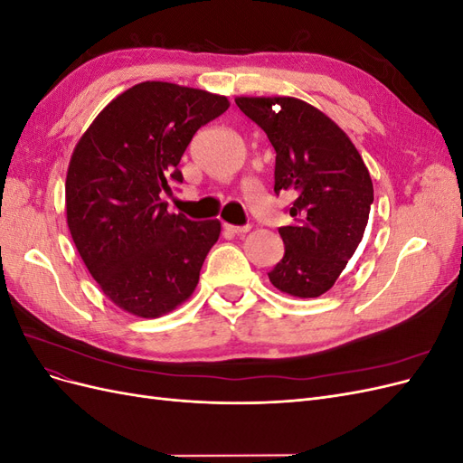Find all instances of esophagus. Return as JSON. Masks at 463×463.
<instances>
[{"mask_svg":"<svg viewBox=\"0 0 463 463\" xmlns=\"http://www.w3.org/2000/svg\"><path fill=\"white\" fill-rule=\"evenodd\" d=\"M223 228H226L228 232L235 233V235H241V233H247L250 230V226H232V223H223Z\"/></svg>","mask_w":463,"mask_h":463,"instance_id":"34e87169","label":"esophagus"}]
</instances>
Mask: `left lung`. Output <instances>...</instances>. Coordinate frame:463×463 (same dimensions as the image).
Here are the masks:
<instances>
[{"label":"left lung","instance_id":"8db88e82","mask_svg":"<svg viewBox=\"0 0 463 463\" xmlns=\"http://www.w3.org/2000/svg\"><path fill=\"white\" fill-rule=\"evenodd\" d=\"M235 104L276 150L274 193L293 191L291 226L279 228L286 253L269 278L309 299L326 293L365 233L373 181L349 137L326 114L291 96H237Z\"/></svg>","mask_w":463,"mask_h":463}]
</instances>
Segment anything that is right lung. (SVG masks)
<instances>
[{"mask_svg":"<svg viewBox=\"0 0 463 463\" xmlns=\"http://www.w3.org/2000/svg\"><path fill=\"white\" fill-rule=\"evenodd\" d=\"M230 108L226 96L145 80L114 98L71 154L67 226L90 276L119 309L158 318L199 284L220 220L167 213L160 193L193 135Z\"/></svg>","mask_w":463,"mask_h":463,"instance_id":"right-lung-1","label":"right lung"}]
</instances>
